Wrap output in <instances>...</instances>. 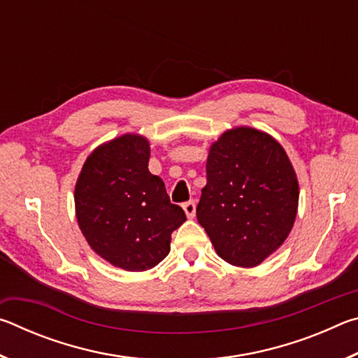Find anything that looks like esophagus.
<instances>
[{"label": "esophagus", "instance_id": "esophagus-1", "mask_svg": "<svg viewBox=\"0 0 358 358\" xmlns=\"http://www.w3.org/2000/svg\"><path fill=\"white\" fill-rule=\"evenodd\" d=\"M183 210L187 217H194V215H196V202L194 201H187L183 203Z\"/></svg>", "mask_w": 358, "mask_h": 358}]
</instances>
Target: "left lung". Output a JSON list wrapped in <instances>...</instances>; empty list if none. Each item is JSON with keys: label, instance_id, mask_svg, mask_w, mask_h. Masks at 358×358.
Listing matches in <instances>:
<instances>
[{"label": "left lung", "instance_id": "obj_1", "mask_svg": "<svg viewBox=\"0 0 358 358\" xmlns=\"http://www.w3.org/2000/svg\"><path fill=\"white\" fill-rule=\"evenodd\" d=\"M296 205L294 167L275 138L237 128L211 145L196 213L226 262L256 266L268 257L287 238Z\"/></svg>", "mask_w": 358, "mask_h": 358}]
</instances>
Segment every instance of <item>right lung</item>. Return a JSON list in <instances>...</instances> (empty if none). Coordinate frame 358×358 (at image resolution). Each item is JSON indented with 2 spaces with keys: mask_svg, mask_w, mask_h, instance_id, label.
Returning a JSON list of instances; mask_svg holds the SVG:
<instances>
[{
  "mask_svg": "<svg viewBox=\"0 0 358 358\" xmlns=\"http://www.w3.org/2000/svg\"><path fill=\"white\" fill-rule=\"evenodd\" d=\"M150 145L126 134L96 148L76 186L77 221L90 246L128 271L153 268L171 251V235L186 221L164 181L148 171Z\"/></svg>",
  "mask_w": 358,
  "mask_h": 358,
  "instance_id": "1",
  "label": "right lung"
}]
</instances>
